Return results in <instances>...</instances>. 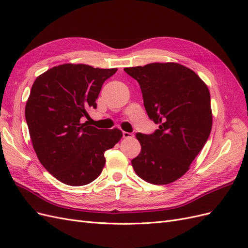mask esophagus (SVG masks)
Listing matches in <instances>:
<instances>
[{"label": "esophagus", "mask_w": 248, "mask_h": 248, "mask_svg": "<svg viewBox=\"0 0 248 248\" xmlns=\"http://www.w3.org/2000/svg\"><path fill=\"white\" fill-rule=\"evenodd\" d=\"M133 137V134L131 132H126V131H123V138L124 139H130Z\"/></svg>", "instance_id": "obj_1"}]
</instances>
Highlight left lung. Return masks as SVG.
I'll list each match as a JSON object with an SVG mask.
<instances>
[{"instance_id": "left-lung-1", "label": "left lung", "mask_w": 248, "mask_h": 248, "mask_svg": "<svg viewBox=\"0 0 248 248\" xmlns=\"http://www.w3.org/2000/svg\"><path fill=\"white\" fill-rule=\"evenodd\" d=\"M140 84L149 118L159 128L137 133L140 153L131 160L137 175L156 185L181 178L200 153L212 128L211 99L198 74L178 63L128 67Z\"/></svg>"}]
</instances>
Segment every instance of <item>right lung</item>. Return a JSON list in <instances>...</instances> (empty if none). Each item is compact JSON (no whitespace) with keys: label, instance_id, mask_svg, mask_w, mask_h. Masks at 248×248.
Here are the masks:
<instances>
[{"label":"right lung","instance_id":"1","mask_svg":"<svg viewBox=\"0 0 248 248\" xmlns=\"http://www.w3.org/2000/svg\"><path fill=\"white\" fill-rule=\"evenodd\" d=\"M117 70L63 64L34 81L25 108L30 137L42 166L64 184L94 181L106 164L104 152L123 137L118 128L82 123L88 110L96 108L103 82Z\"/></svg>","mask_w":248,"mask_h":248}]
</instances>
